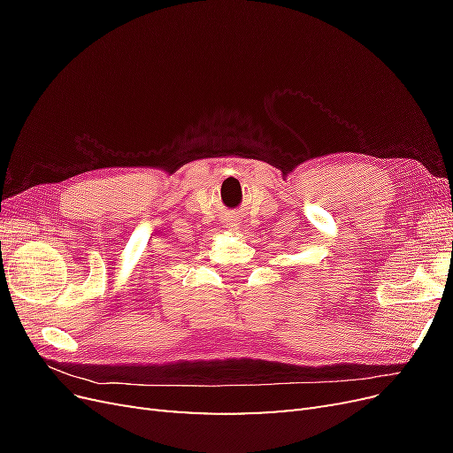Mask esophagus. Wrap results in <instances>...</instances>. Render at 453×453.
I'll list each match as a JSON object with an SVG mask.
<instances>
[{
  "mask_svg": "<svg viewBox=\"0 0 453 453\" xmlns=\"http://www.w3.org/2000/svg\"><path fill=\"white\" fill-rule=\"evenodd\" d=\"M226 225H228V228H232V230H234V228H238V226H240V225L234 221V219H230V221H228Z\"/></svg>",
  "mask_w": 453,
  "mask_h": 453,
  "instance_id": "1",
  "label": "esophagus"
}]
</instances>
